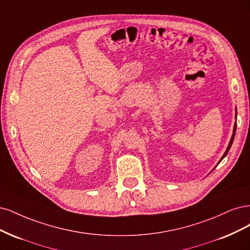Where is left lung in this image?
Masks as SVG:
<instances>
[{
	"instance_id": "1",
	"label": "left lung",
	"mask_w": 250,
	"mask_h": 250,
	"mask_svg": "<svg viewBox=\"0 0 250 250\" xmlns=\"http://www.w3.org/2000/svg\"><path fill=\"white\" fill-rule=\"evenodd\" d=\"M236 119H237V109H236ZM236 127H237V123H235V125H233V130H232V135H231V138H230V141H229V146H228V148H227V150H225V152L223 154V156L221 157V159H220V161L218 162V164L221 162L222 161V159L228 155V152H229V148H230V146H231V144H232V142H233V139H235V134H236ZM217 164V165H218ZM217 165L215 166V167H217Z\"/></svg>"
}]
</instances>
